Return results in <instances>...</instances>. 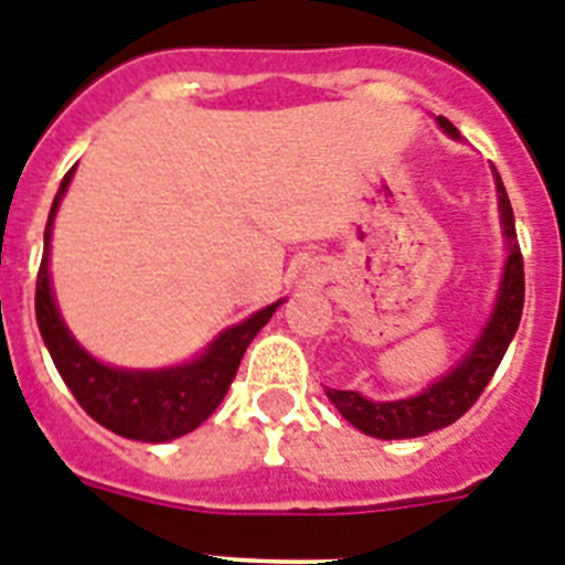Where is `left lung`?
<instances>
[{
	"label": "left lung",
	"mask_w": 565,
	"mask_h": 565,
	"mask_svg": "<svg viewBox=\"0 0 565 565\" xmlns=\"http://www.w3.org/2000/svg\"><path fill=\"white\" fill-rule=\"evenodd\" d=\"M441 124L452 138H458V129L452 127L444 115H438ZM498 186V203H501V223L503 234L509 243V259L507 271H503L501 297L489 326L483 328L481 339L476 348L467 353L456 371L447 373L441 382L427 387L424 393L413 398H402V402H367L353 391H333L328 387V398L333 402L339 413H342L353 427L373 438H416L427 436L433 430H441L447 424L458 422L463 413L478 402L489 379L495 376L498 364H501L503 353H507L509 342L515 337L518 322L523 313V254L518 246L515 232V214H512V203L507 198V189L501 183V174L495 172Z\"/></svg>",
	"instance_id": "obj_1"
}]
</instances>
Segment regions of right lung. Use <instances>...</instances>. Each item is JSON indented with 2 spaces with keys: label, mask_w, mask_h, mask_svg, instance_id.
<instances>
[{
  "label": "right lung",
  "mask_w": 565,
  "mask_h": 565,
  "mask_svg": "<svg viewBox=\"0 0 565 565\" xmlns=\"http://www.w3.org/2000/svg\"><path fill=\"white\" fill-rule=\"evenodd\" d=\"M70 178H73V169L64 174L56 201L50 206L47 228H44L42 266H39L36 277V322L50 356H53V364L62 373L70 393L87 411V416L96 418L107 430L118 433L124 438H135V441L152 444L186 436L217 411V404L226 396L228 384L237 376L239 359L246 353L248 342L271 319L279 302L263 308L254 317H248L246 322L223 331L201 359H194L183 367L115 371V367L96 362L89 353H84V348H78L76 339L70 337L56 311L53 294H50V226H53L58 201H62Z\"/></svg>",
  "instance_id": "add662e5"
}]
</instances>
